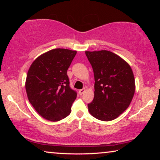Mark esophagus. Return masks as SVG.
Listing matches in <instances>:
<instances>
[{"instance_id": "esophagus-1", "label": "esophagus", "mask_w": 160, "mask_h": 160, "mask_svg": "<svg viewBox=\"0 0 160 160\" xmlns=\"http://www.w3.org/2000/svg\"><path fill=\"white\" fill-rule=\"evenodd\" d=\"M85 92V88H83V89H81V90H79V92H78V93H79L80 95H82V94Z\"/></svg>"}]
</instances>
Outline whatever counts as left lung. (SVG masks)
Segmentation results:
<instances>
[{"label": "left lung", "mask_w": 160, "mask_h": 160, "mask_svg": "<svg viewBox=\"0 0 160 160\" xmlns=\"http://www.w3.org/2000/svg\"><path fill=\"white\" fill-rule=\"evenodd\" d=\"M94 76V97L88 104L89 112L104 121L118 117L133 97V72L126 61L107 50L85 51Z\"/></svg>", "instance_id": "1"}]
</instances>
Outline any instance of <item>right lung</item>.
Listing matches in <instances>:
<instances>
[{
  "label": "right lung",
  "instance_id": "obj_1",
  "mask_svg": "<svg viewBox=\"0 0 160 160\" xmlns=\"http://www.w3.org/2000/svg\"><path fill=\"white\" fill-rule=\"evenodd\" d=\"M76 53L55 48L39 56L29 68L25 82L28 99L47 120L60 121L71 112L77 93L70 88L67 70Z\"/></svg>",
  "mask_w": 160,
  "mask_h": 160
}]
</instances>
